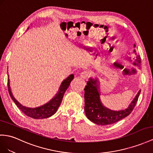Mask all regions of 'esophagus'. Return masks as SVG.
<instances>
[{
    "instance_id": "esophagus-1",
    "label": "esophagus",
    "mask_w": 153,
    "mask_h": 153,
    "mask_svg": "<svg viewBox=\"0 0 153 153\" xmlns=\"http://www.w3.org/2000/svg\"><path fill=\"white\" fill-rule=\"evenodd\" d=\"M90 76H91V74H90L89 73H88L87 72H83L81 74L80 77L81 78H83V79H87L88 77H90Z\"/></svg>"
}]
</instances>
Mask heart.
Listing matches in <instances>:
<instances>
[{
    "label": "heart",
    "mask_w": 153,
    "mask_h": 153,
    "mask_svg": "<svg viewBox=\"0 0 153 153\" xmlns=\"http://www.w3.org/2000/svg\"><path fill=\"white\" fill-rule=\"evenodd\" d=\"M114 56H115V54H114V53H112V54H111V55H110V56H109V58H112V57H114Z\"/></svg>",
    "instance_id": "obj_1"
}]
</instances>
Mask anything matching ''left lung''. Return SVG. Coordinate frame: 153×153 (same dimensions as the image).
Here are the masks:
<instances>
[{
  "label": "left lung",
  "mask_w": 153,
  "mask_h": 153,
  "mask_svg": "<svg viewBox=\"0 0 153 153\" xmlns=\"http://www.w3.org/2000/svg\"><path fill=\"white\" fill-rule=\"evenodd\" d=\"M134 47H136L135 45H134ZM134 53L136 54V58H134V61L132 64L135 66L140 67L141 57L137 54L135 50H134ZM127 59L129 61L131 60L130 57ZM98 83L99 81L97 79L90 78L84 89L85 111L89 120L97 125H107L114 123L131 114L138 101L141 91H139L127 108L120 111H114L105 107L101 103L100 90H98L100 89Z\"/></svg>",
  "instance_id": "left-lung-1"
}]
</instances>
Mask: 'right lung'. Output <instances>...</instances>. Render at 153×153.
I'll return each mask as SVG.
<instances>
[{"label":"right lung","mask_w":153,"mask_h":153,"mask_svg":"<svg viewBox=\"0 0 153 153\" xmlns=\"http://www.w3.org/2000/svg\"><path fill=\"white\" fill-rule=\"evenodd\" d=\"M28 28L27 30H28ZM7 76H8V79H7V87H8V92L11 98L12 99V100L14 101V103L16 104L19 108L20 109L23 113H25V114L34 119L47 118V117L52 116L57 112L59 107L60 106V105L61 103L62 98H63L65 92H66V89L69 87L70 83H71V81L73 80L74 77V76L73 74H71V75H70L66 79H65L62 81V83L61 84L58 90L57 93L48 103L45 104L44 105H42L41 107H38L36 108H29L23 106V105H22L21 103H19V102H18V101L15 100V98L12 94V92L11 91L9 76L7 75Z\"/></svg>","instance_id":"right-lung-1"}]
</instances>
